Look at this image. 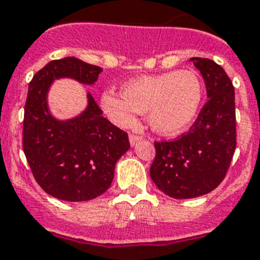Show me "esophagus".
<instances>
[{
	"instance_id": "34e87169",
	"label": "esophagus",
	"mask_w": 260,
	"mask_h": 260,
	"mask_svg": "<svg viewBox=\"0 0 260 260\" xmlns=\"http://www.w3.org/2000/svg\"><path fill=\"white\" fill-rule=\"evenodd\" d=\"M141 139H143V137L137 136V135H129V143H131V145L137 144V143H139V141H140Z\"/></svg>"
}]
</instances>
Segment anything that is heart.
Returning a JSON list of instances; mask_svg holds the SVG:
<instances>
[{
  "label": "heart",
  "instance_id": "heart-1",
  "mask_svg": "<svg viewBox=\"0 0 260 260\" xmlns=\"http://www.w3.org/2000/svg\"><path fill=\"white\" fill-rule=\"evenodd\" d=\"M121 94L104 92L100 105L112 123L129 128L136 113H147L156 134L175 136L187 131L198 117L203 84L193 71H171L140 76L121 86Z\"/></svg>",
  "mask_w": 260,
  "mask_h": 260
}]
</instances>
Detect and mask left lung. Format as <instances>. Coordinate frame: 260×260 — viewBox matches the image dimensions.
<instances>
[{
    "instance_id": "1",
    "label": "left lung",
    "mask_w": 260,
    "mask_h": 260,
    "mask_svg": "<svg viewBox=\"0 0 260 260\" xmlns=\"http://www.w3.org/2000/svg\"><path fill=\"white\" fill-rule=\"evenodd\" d=\"M202 73L207 99L188 134L174 141L155 143L151 179L174 199H192L214 191L224 179L236 147L235 90L215 61L193 57Z\"/></svg>"
}]
</instances>
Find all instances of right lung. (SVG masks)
Here are the masks:
<instances>
[{
    "label": "right lung",
    "mask_w": 260,
    "mask_h": 260,
    "mask_svg": "<svg viewBox=\"0 0 260 260\" xmlns=\"http://www.w3.org/2000/svg\"><path fill=\"white\" fill-rule=\"evenodd\" d=\"M101 72L65 57L48 62L29 84L22 147L36 181L57 199L86 202L103 195L111 187L116 163L129 149L128 135L103 117L89 92L80 115L61 120L50 112L48 94L56 80L93 85Z\"/></svg>",
    "instance_id": "1"
}]
</instances>
